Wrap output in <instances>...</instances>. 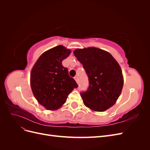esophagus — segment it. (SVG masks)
I'll return each mask as SVG.
<instances>
[{"instance_id":"obj_1","label":"esophagus","mask_w":150,"mask_h":150,"mask_svg":"<svg viewBox=\"0 0 150 150\" xmlns=\"http://www.w3.org/2000/svg\"><path fill=\"white\" fill-rule=\"evenodd\" d=\"M74 79H75V81H76V83L78 84V83H79V78H78V76H75V77H74Z\"/></svg>"}]
</instances>
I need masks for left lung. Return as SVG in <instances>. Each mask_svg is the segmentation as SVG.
Segmentation results:
<instances>
[{"label":"left lung","mask_w":150,"mask_h":150,"mask_svg":"<svg viewBox=\"0 0 150 150\" xmlns=\"http://www.w3.org/2000/svg\"><path fill=\"white\" fill-rule=\"evenodd\" d=\"M88 76L89 88L81 93L84 105L94 111H106L116 103L123 87L122 70L108 52L90 47L73 52Z\"/></svg>","instance_id":"8db88e82"}]
</instances>
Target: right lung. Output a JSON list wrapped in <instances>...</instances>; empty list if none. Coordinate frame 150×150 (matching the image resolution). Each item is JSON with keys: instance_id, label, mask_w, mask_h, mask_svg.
Returning <instances> with one entry per match:
<instances>
[{"instance_id": "obj_1", "label": "right lung", "mask_w": 150, "mask_h": 150, "mask_svg": "<svg viewBox=\"0 0 150 150\" xmlns=\"http://www.w3.org/2000/svg\"><path fill=\"white\" fill-rule=\"evenodd\" d=\"M71 51L63 46H57L42 53L30 72V87L38 103L47 110L60 108L74 88L75 80L69 76L62 61Z\"/></svg>"}]
</instances>
